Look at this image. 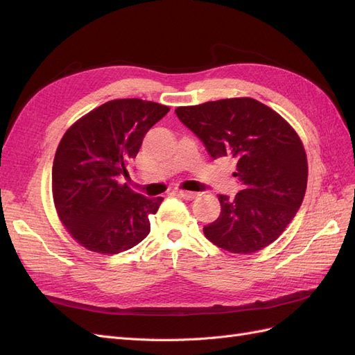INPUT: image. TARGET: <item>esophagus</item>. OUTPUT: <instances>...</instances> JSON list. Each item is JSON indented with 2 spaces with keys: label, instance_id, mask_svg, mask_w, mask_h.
Instances as JSON below:
<instances>
[{
  "label": "esophagus",
  "instance_id": "esophagus-1",
  "mask_svg": "<svg viewBox=\"0 0 355 355\" xmlns=\"http://www.w3.org/2000/svg\"><path fill=\"white\" fill-rule=\"evenodd\" d=\"M176 194L178 196H180L182 198H185V200H194V198H197L200 194L198 192H192V191H176Z\"/></svg>",
  "mask_w": 355,
  "mask_h": 355
}]
</instances>
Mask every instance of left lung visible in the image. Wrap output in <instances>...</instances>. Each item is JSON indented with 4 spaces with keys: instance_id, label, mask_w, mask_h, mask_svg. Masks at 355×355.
I'll list each match as a JSON object with an SVG mask.
<instances>
[{
    "instance_id": "obj_1",
    "label": "left lung",
    "mask_w": 355,
    "mask_h": 355,
    "mask_svg": "<svg viewBox=\"0 0 355 355\" xmlns=\"http://www.w3.org/2000/svg\"><path fill=\"white\" fill-rule=\"evenodd\" d=\"M176 115L216 159L234 157L241 191L219 194V218L204 227L214 245L249 254L274 243L296 216L308 180V161L295 128L270 106L231 98L179 106Z\"/></svg>"
}]
</instances>
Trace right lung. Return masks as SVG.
<instances>
[{
    "mask_svg": "<svg viewBox=\"0 0 355 355\" xmlns=\"http://www.w3.org/2000/svg\"><path fill=\"white\" fill-rule=\"evenodd\" d=\"M170 111L142 99L106 102L75 121L60 139L51 170L53 202L63 227L85 249L116 254L151 231L163 198H146L121 184L144 136Z\"/></svg>",
    "mask_w": 355,
    "mask_h": 355,
    "instance_id": "add662e5",
    "label": "right lung"
}]
</instances>
